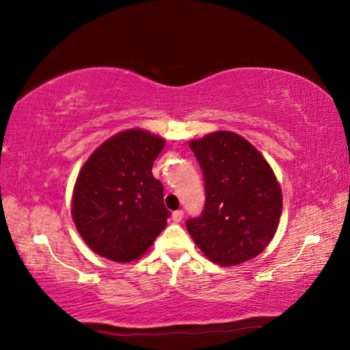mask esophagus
Here are the masks:
<instances>
[{
  "label": "esophagus",
  "instance_id": "obj_1",
  "mask_svg": "<svg viewBox=\"0 0 350 350\" xmlns=\"http://www.w3.org/2000/svg\"><path fill=\"white\" fill-rule=\"evenodd\" d=\"M182 217H183V211H182V210H177V211H174V213H173V216H171V219H173L174 222H180V221H182Z\"/></svg>",
  "mask_w": 350,
  "mask_h": 350
}]
</instances>
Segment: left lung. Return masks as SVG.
<instances>
[{"instance_id": "1", "label": "left lung", "mask_w": 350, "mask_h": 350, "mask_svg": "<svg viewBox=\"0 0 350 350\" xmlns=\"http://www.w3.org/2000/svg\"><path fill=\"white\" fill-rule=\"evenodd\" d=\"M204 174L205 204L187 230L210 260L236 265L273 239L282 211L280 183L267 161L239 134L217 131L191 140Z\"/></svg>"}]
</instances>
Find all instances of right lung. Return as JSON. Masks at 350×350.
Listing matches in <instances>:
<instances>
[{"label":"right lung","instance_id":"add662e5","mask_svg":"<svg viewBox=\"0 0 350 350\" xmlns=\"http://www.w3.org/2000/svg\"><path fill=\"white\" fill-rule=\"evenodd\" d=\"M165 140L128 129L100 145L77 177L72 217L83 241L100 256L131 262L152 245L171 213L152 163Z\"/></svg>","mask_w":350,"mask_h":350}]
</instances>
